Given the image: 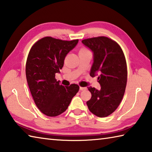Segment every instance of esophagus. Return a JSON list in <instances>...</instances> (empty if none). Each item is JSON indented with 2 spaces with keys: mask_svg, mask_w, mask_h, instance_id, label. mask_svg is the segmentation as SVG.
Wrapping results in <instances>:
<instances>
[{
  "mask_svg": "<svg viewBox=\"0 0 152 152\" xmlns=\"http://www.w3.org/2000/svg\"><path fill=\"white\" fill-rule=\"evenodd\" d=\"M86 90V87H80V91H83V90Z\"/></svg>",
  "mask_w": 152,
  "mask_h": 152,
  "instance_id": "34e87169",
  "label": "esophagus"
}]
</instances>
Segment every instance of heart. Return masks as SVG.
<instances>
[{"label": "heart", "instance_id": "b5f03b06", "mask_svg": "<svg viewBox=\"0 0 152 152\" xmlns=\"http://www.w3.org/2000/svg\"><path fill=\"white\" fill-rule=\"evenodd\" d=\"M81 51H86V50H84V49H82V50H81Z\"/></svg>", "mask_w": 152, "mask_h": 152}]
</instances>
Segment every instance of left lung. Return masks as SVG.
<instances>
[{"label":"left lung","mask_w":152,"mask_h":152,"mask_svg":"<svg viewBox=\"0 0 152 152\" xmlns=\"http://www.w3.org/2000/svg\"><path fill=\"white\" fill-rule=\"evenodd\" d=\"M82 43L93 52L90 75L98 76L100 90L88 87L92 97L86 104L90 111L104 118L119 106L127 83V65L122 48L117 42L105 37L88 38Z\"/></svg>","instance_id":"obj_1"}]
</instances>
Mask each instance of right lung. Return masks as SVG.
<instances>
[{"mask_svg": "<svg viewBox=\"0 0 152 152\" xmlns=\"http://www.w3.org/2000/svg\"><path fill=\"white\" fill-rule=\"evenodd\" d=\"M78 42V40L65 41L47 37L37 41L29 52L26 80L38 108L48 116H57L65 112L78 92L77 84L64 87L55 78L64 66L66 54Z\"/></svg>", "mask_w": 152, "mask_h": 152, "instance_id": "obj_1", "label": "right lung"}]
</instances>
